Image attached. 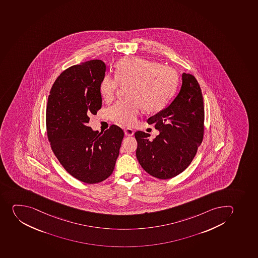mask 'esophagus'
Wrapping results in <instances>:
<instances>
[{
    "mask_svg": "<svg viewBox=\"0 0 258 258\" xmlns=\"http://www.w3.org/2000/svg\"><path fill=\"white\" fill-rule=\"evenodd\" d=\"M124 134H125L126 136H132L135 134V131L132 128H124Z\"/></svg>",
    "mask_w": 258,
    "mask_h": 258,
    "instance_id": "obj_1",
    "label": "esophagus"
}]
</instances>
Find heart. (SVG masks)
I'll list each match as a JSON object with an SVG mask.
<instances>
[{"instance_id": "1", "label": "heart", "mask_w": 258, "mask_h": 258, "mask_svg": "<svg viewBox=\"0 0 258 258\" xmlns=\"http://www.w3.org/2000/svg\"><path fill=\"white\" fill-rule=\"evenodd\" d=\"M127 87L128 97L117 102L109 109L112 120L123 125H132L143 109L160 111L173 97L178 85L174 69L151 59L126 58L116 67L115 76L105 75L99 84L103 99L111 101L118 88Z\"/></svg>"}]
</instances>
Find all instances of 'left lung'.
Instances as JSON below:
<instances>
[{
	"label": "left lung",
	"instance_id": "8db88e82",
	"mask_svg": "<svg viewBox=\"0 0 258 258\" xmlns=\"http://www.w3.org/2000/svg\"><path fill=\"white\" fill-rule=\"evenodd\" d=\"M182 84L170 105L148 119L159 135L137 131L138 161L147 173L159 179H169L189 166L201 145L204 134V98L196 78L182 74Z\"/></svg>",
	"mask_w": 258,
	"mask_h": 258
}]
</instances>
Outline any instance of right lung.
Returning a JSON list of instances; mask_svg holds the SVG:
<instances>
[{"label":"right lung","instance_id":"obj_1","mask_svg":"<svg viewBox=\"0 0 258 258\" xmlns=\"http://www.w3.org/2000/svg\"><path fill=\"white\" fill-rule=\"evenodd\" d=\"M106 66L92 59L63 71L48 97L45 122L53 153L63 168L88 184L102 182L114 171L123 131L112 124L104 133L87 123L102 105L99 84Z\"/></svg>","mask_w":258,"mask_h":258}]
</instances>
